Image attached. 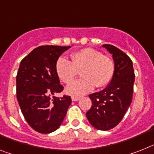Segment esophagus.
<instances>
[{
	"label": "esophagus",
	"mask_w": 154,
	"mask_h": 154,
	"mask_svg": "<svg viewBox=\"0 0 154 154\" xmlns=\"http://www.w3.org/2000/svg\"><path fill=\"white\" fill-rule=\"evenodd\" d=\"M79 99H80L79 97H74V96H73V97H72V100L73 101H79Z\"/></svg>",
	"instance_id": "34e87169"
}]
</instances>
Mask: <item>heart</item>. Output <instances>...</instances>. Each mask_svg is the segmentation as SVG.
Returning <instances> with one entry per match:
<instances>
[{
  "label": "heart",
  "instance_id": "1",
  "mask_svg": "<svg viewBox=\"0 0 154 154\" xmlns=\"http://www.w3.org/2000/svg\"><path fill=\"white\" fill-rule=\"evenodd\" d=\"M72 61L60 57L56 62V72L62 82L68 84L82 70L81 79L76 80L66 87L71 95L80 96L92 91L95 86L103 88L111 82L115 72V63L108 56L100 51L86 48L71 54Z\"/></svg>",
  "mask_w": 154,
  "mask_h": 154
}]
</instances>
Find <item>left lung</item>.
Here are the masks:
<instances>
[{
  "label": "left lung",
  "mask_w": 154,
  "mask_h": 154,
  "mask_svg": "<svg viewBox=\"0 0 154 154\" xmlns=\"http://www.w3.org/2000/svg\"><path fill=\"white\" fill-rule=\"evenodd\" d=\"M102 46L112 55L115 72L105 90L89 95L92 106L86 116L96 129L108 131L119 124L131 103L134 72L131 60L124 52L109 44Z\"/></svg>",
  "instance_id": "1"
}]
</instances>
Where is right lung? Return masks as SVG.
<instances>
[{"mask_svg": "<svg viewBox=\"0 0 154 154\" xmlns=\"http://www.w3.org/2000/svg\"><path fill=\"white\" fill-rule=\"evenodd\" d=\"M71 46L42 45L21 60L16 75V97L27 124L34 131L49 134L59 128L72 98L54 97L63 91L56 62Z\"/></svg>", "mask_w": 154, "mask_h": 154, "instance_id": "1", "label": "right lung"}]
</instances>
